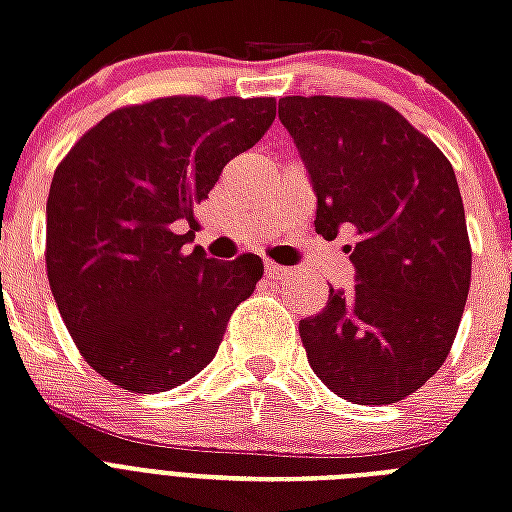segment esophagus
<instances>
[{
  "mask_svg": "<svg viewBox=\"0 0 512 512\" xmlns=\"http://www.w3.org/2000/svg\"><path fill=\"white\" fill-rule=\"evenodd\" d=\"M265 273H268V276H281V273H287V268H281L279 263H271V260H268V263H265Z\"/></svg>",
  "mask_w": 512,
  "mask_h": 512,
  "instance_id": "obj_1",
  "label": "esophagus"
}]
</instances>
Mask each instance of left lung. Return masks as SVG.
<instances>
[{
  "label": "left lung",
  "instance_id": "1",
  "mask_svg": "<svg viewBox=\"0 0 512 512\" xmlns=\"http://www.w3.org/2000/svg\"><path fill=\"white\" fill-rule=\"evenodd\" d=\"M316 191V233L345 244L350 292L300 321L308 364L340 398L396 404L438 372L470 289L460 185L436 143L396 108L364 98L279 100Z\"/></svg>",
  "mask_w": 512,
  "mask_h": 512
}]
</instances>
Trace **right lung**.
<instances>
[{"mask_svg": "<svg viewBox=\"0 0 512 512\" xmlns=\"http://www.w3.org/2000/svg\"><path fill=\"white\" fill-rule=\"evenodd\" d=\"M273 98L172 95L111 111L58 164L47 196V279L84 361L130 393L183 385L215 358L263 260L185 249L196 207L263 138Z\"/></svg>", "mask_w": 512, "mask_h": 512, "instance_id": "add662e5", "label": "right lung"}]
</instances>
